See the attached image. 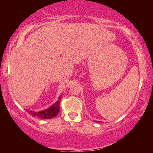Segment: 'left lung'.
Wrapping results in <instances>:
<instances>
[{"label": "left lung", "instance_id": "1", "mask_svg": "<svg viewBox=\"0 0 153 153\" xmlns=\"http://www.w3.org/2000/svg\"><path fill=\"white\" fill-rule=\"evenodd\" d=\"M97 122H98V121H97Z\"/></svg>", "mask_w": 153, "mask_h": 153}]
</instances>
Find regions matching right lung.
<instances>
[{
	"label": "right lung",
	"mask_w": 153,
	"mask_h": 153,
	"mask_svg": "<svg viewBox=\"0 0 153 153\" xmlns=\"http://www.w3.org/2000/svg\"><path fill=\"white\" fill-rule=\"evenodd\" d=\"M61 96L59 97V100H57L55 104L48 108H46L45 110L39 111V112H35V111H28L30 115H32L33 117H37L40 119H45V120H48V119H51L54 117H56L59 113V110H60V100L61 99Z\"/></svg>",
	"instance_id": "1"
}]
</instances>
